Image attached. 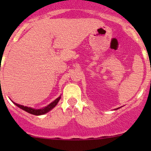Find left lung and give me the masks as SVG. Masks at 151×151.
<instances>
[{
    "instance_id": "1",
    "label": "left lung",
    "mask_w": 151,
    "mask_h": 151,
    "mask_svg": "<svg viewBox=\"0 0 151 151\" xmlns=\"http://www.w3.org/2000/svg\"><path fill=\"white\" fill-rule=\"evenodd\" d=\"M118 109V108H117V109H115V110H116V109Z\"/></svg>"
}]
</instances>
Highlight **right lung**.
<instances>
[{"label":"right lung","mask_w":151,"mask_h":151,"mask_svg":"<svg viewBox=\"0 0 151 151\" xmlns=\"http://www.w3.org/2000/svg\"><path fill=\"white\" fill-rule=\"evenodd\" d=\"M60 99V96H59L58 98L56 99L55 101H53L52 102L50 103V104L47 105V106L42 108V109H33V108H31V107H28V106H23V105L18 104H17V103H14V102H13V103L16 105V106H17L18 107H19L20 109H23V110H25V112H28V113L32 114V115H44V114L47 113V112H48L49 111L51 110L52 109H53V108H54L55 106L57 105V104L58 103L59 100Z\"/></svg>","instance_id":"1"}]
</instances>
